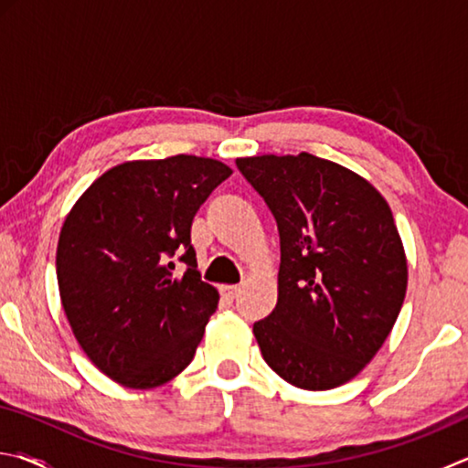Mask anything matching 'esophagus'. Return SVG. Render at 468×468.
<instances>
[{"mask_svg":"<svg viewBox=\"0 0 468 468\" xmlns=\"http://www.w3.org/2000/svg\"><path fill=\"white\" fill-rule=\"evenodd\" d=\"M237 292H239V287H237V284H223V287H220V295L225 299H235Z\"/></svg>","mask_w":468,"mask_h":468,"instance_id":"esophagus-1","label":"esophagus"}]
</instances>
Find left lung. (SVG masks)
<instances>
[{
    "instance_id": "left-lung-1",
    "label": "left lung",
    "mask_w": 468,
    "mask_h": 468,
    "mask_svg": "<svg viewBox=\"0 0 468 468\" xmlns=\"http://www.w3.org/2000/svg\"><path fill=\"white\" fill-rule=\"evenodd\" d=\"M281 235L279 299L253 324L284 382L330 390L361 374L407 295L405 245L386 197L359 173L310 153L237 158Z\"/></svg>"
}]
</instances>
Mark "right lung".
<instances>
[{
    "instance_id": "add662e5",
    "label": "right lung",
    "mask_w": 468,
    "mask_h": 468,
    "mask_svg": "<svg viewBox=\"0 0 468 468\" xmlns=\"http://www.w3.org/2000/svg\"><path fill=\"white\" fill-rule=\"evenodd\" d=\"M229 165L176 154L125 161L78 197L59 231L61 307L78 345L120 386L148 390L192 363L218 291L200 281L192 220ZM188 264L181 277L168 260Z\"/></svg>"
}]
</instances>
